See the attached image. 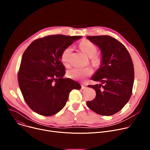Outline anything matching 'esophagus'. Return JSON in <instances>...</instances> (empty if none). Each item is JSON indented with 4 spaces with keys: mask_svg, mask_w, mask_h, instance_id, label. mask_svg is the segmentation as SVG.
Returning a JSON list of instances; mask_svg holds the SVG:
<instances>
[{
    "mask_svg": "<svg viewBox=\"0 0 150 150\" xmlns=\"http://www.w3.org/2000/svg\"><path fill=\"white\" fill-rule=\"evenodd\" d=\"M86 88H87V86L85 84H81V88L82 89H85Z\"/></svg>",
    "mask_w": 150,
    "mask_h": 150,
    "instance_id": "34e87169",
    "label": "esophagus"
}]
</instances>
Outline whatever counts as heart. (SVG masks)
<instances>
[{
	"mask_svg": "<svg viewBox=\"0 0 150 150\" xmlns=\"http://www.w3.org/2000/svg\"><path fill=\"white\" fill-rule=\"evenodd\" d=\"M79 46L81 50L90 57V60L93 65L96 66L100 65L101 58L100 56L96 54L98 48L94 42L89 40L85 39L80 42ZM72 52V49L71 47L69 46L64 49L61 53L60 59L62 63L65 67H68L69 65L70 57ZM93 72V69L90 67L84 68H75L68 72V75L69 78L74 79L82 80L88 76H91Z\"/></svg>",
	"mask_w": 150,
	"mask_h": 150,
	"instance_id": "b5f03b06",
	"label": "heart"
}]
</instances>
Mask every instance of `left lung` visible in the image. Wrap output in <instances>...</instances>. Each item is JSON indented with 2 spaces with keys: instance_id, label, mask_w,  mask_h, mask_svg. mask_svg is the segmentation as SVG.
<instances>
[{
  "instance_id": "left-lung-1",
  "label": "left lung",
  "mask_w": 150,
  "mask_h": 150,
  "mask_svg": "<svg viewBox=\"0 0 150 150\" xmlns=\"http://www.w3.org/2000/svg\"><path fill=\"white\" fill-rule=\"evenodd\" d=\"M102 53L101 67L91 79L101 84L88 85L96 96L87 101L88 108L103 116L113 115L130 99L134 81V64L129 53L119 41L110 35L88 36Z\"/></svg>"
}]
</instances>
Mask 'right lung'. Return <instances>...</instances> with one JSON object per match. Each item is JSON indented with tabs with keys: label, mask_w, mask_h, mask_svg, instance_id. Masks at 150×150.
Here are the masks:
<instances>
[{
	"label": "right lung",
	"mask_w": 150,
	"mask_h": 150,
	"mask_svg": "<svg viewBox=\"0 0 150 150\" xmlns=\"http://www.w3.org/2000/svg\"><path fill=\"white\" fill-rule=\"evenodd\" d=\"M81 37L47 35L35 40L25 50L18 80L25 103L34 112L45 116L55 115L65 105L69 93L81 88L76 81L63 77L65 68L60 55Z\"/></svg>",
	"instance_id": "right-lung-1"
}]
</instances>
